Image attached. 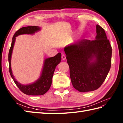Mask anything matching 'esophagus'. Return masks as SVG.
I'll return each instance as SVG.
<instances>
[{
  "label": "esophagus",
  "mask_w": 123,
  "mask_h": 123,
  "mask_svg": "<svg viewBox=\"0 0 123 123\" xmlns=\"http://www.w3.org/2000/svg\"><path fill=\"white\" fill-rule=\"evenodd\" d=\"M61 58H62V60H66V56L64 55V54H62V56H61Z\"/></svg>",
  "instance_id": "obj_1"
}]
</instances>
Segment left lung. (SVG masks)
<instances>
[{
	"instance_id": "left-lung-1",
	"label": "left lung",
	"mask_w": 123,
	"mask_h": 123,
	"mask_svg": "<svg viewBox=\"0 0 123 123\" xmlns=\"http://www.w3.org/2000/svg\"><path fill=\"white\" fill-rule=\"evenodd\" d=\"M94 40L82 39L64 48L74 88L81 92L101 86L111 68L112 48L103 28L96 26Z\"/></svg>"
}]
</instances>
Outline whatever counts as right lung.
<instances>
[{"label": "right lung", "mask_w": 123, "mask_h": 123, "mask_svg": "<svg viewBox=\"0 0 123 123\" xmlns=\"http://www.w3.org/2000/svg\"><path fill=\"white\" fill-rule=\"evenodd\" d=\"M39 26H31L24 27L17 31L12 38L11 48L8 53L9 71L14 83L22 92L26 95L37 96L44 95L47 92L51 86L52 82V78L56 67L60 63L61 60V54L59 53L55 56L47 58L44 60L43 68L40 77L37 81L32 83L28 84H23L18 82L15 79L11 69V57L12 52L15 41V37L23 34L33 35L35 33L41 30Z\"/></svg>", "instance_id": "1"}]
</instances>
